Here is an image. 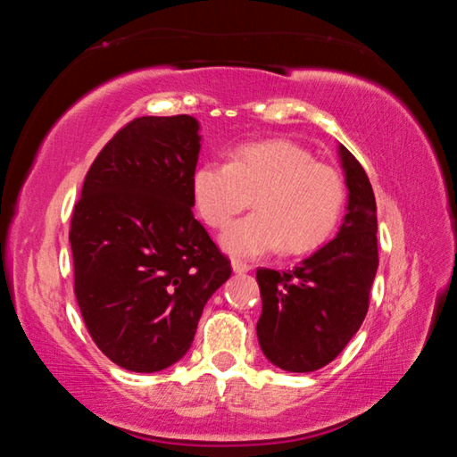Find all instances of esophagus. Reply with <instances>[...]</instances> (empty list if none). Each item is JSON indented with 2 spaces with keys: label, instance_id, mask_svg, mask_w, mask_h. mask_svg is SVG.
I'll use <instances>...</instances> for the list:
<instances>
[{
  "label": "esophagus",
  "instance_id": "34e87169",
  "mask_svg": "<svg viewBox=\"0 0 457 457\" xmlns=\"http://www.w3.org/2000/svg\"><path fill=\"white\" fill-rule=\"evenodd\" d=\"M231 268H234L236 274H245V272H250V270H252V266L245 264V262H242V260L231 262Z\"/></svg>",
  "mask_w": 457,
  "mask_h": 457
}]
</instances>
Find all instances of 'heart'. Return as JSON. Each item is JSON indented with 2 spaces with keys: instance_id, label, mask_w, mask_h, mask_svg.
<instances>
[{
  "instance_id": "heart-1",
  "label": "heart",
  "mask_w": 457,
  "mask_h": 457,
  "mask_svg": "<svg viewBox=\"0 0 457 457\" xmlns=\"http://www.w3.org/2000/svg\"><path fill=\"white\" fill-rule=\"evenodd\" d=\"M191 197L212 229H226L250 201L256 207L223 234L221 245L231 256L256 258L278 247L286 256H300L337 229L346 185L337 167L314 161L303 145L272 138L237 146L229 163L197 167Z\"/></svg>"
}]
</instances>
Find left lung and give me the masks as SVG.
Returning <instances> with one entry per match:
<instances>
[{
    "mask_svg": "<svg viewBox=\"0 0 457 457\" xmlns=\"http://www.w3.org/2000/svg\"><path fill=\"white\" fill-rule=\"evenodd\" d=\"M349 205L337 237L292 270L260 268L258 340L266 359L290 373L335 361L369 311L377 252V204L370 181L346 146H338Z\"/></svg>",
    "mask_w": 457,
    "mask_h": 457,
    "instance_id": "1",
    "label": "left lung"
}]
</instances>
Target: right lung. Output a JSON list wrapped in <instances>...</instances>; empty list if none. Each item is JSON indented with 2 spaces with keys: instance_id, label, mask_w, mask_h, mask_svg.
<instances>
[{
  "instance_id": "add662e5",
  "label": "right lung",
  "mask_w": 457,
  "mask_h": 457,
  "mask_svg": "<svg viewBox=\"0 0 457 457\" xmlns=\"http://www.w3.org/2000/svg\"><path fill=\"white\" fill-rule=\"evenodd\" d=\"M199 122L138 117L96 154L71 221L74 294L92 340L135 373L189 351L229 260L193 218Z\"/></svg>"
}]
</instances>
